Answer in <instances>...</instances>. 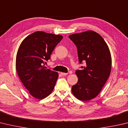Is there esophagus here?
Returning a JSON list of instances; mask_svg holds the SVG:
<instances>
[{"mask_svg": "<svg viewBox=\"0 0 128 128\" xmlns=\"http://www.w3.org/2000/svg\"><path fill=\"white\" fill-rule=\"evenodd\" d=\"M61 74L62 76H66L67 74H68V73H61Z\"/></svg>", "mask_w": 128, "mask_h": 128, "instance_id": "34e87169", "label": "esophagus"}]
</instances>
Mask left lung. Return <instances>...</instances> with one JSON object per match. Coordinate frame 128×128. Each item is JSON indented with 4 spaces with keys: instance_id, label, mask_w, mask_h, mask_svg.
<instances>
[{
    "instance_id": "obj_1",
    "label": "left lung",
    "mask_w": 128,
    "mask_h": 128,
    "mask_svg": "<svg viewBox=\"0 0 128 128\" xmlns=\"http://www.w3.org/2000/svg\"><path fill=\"white\" fill-rule=\"evenodd\" d=\"M69 38L76 46L80 63L86 64L76 71L78 80L72 86V93L81 101L90 100L99 94L110 76V50L104 38L94 31L72 34Z\"/></svg>"
}]
</instances>
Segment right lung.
<instances>
[{
	"label": "right lung",
	"mask_w": 128,
	"mask_h": 128,
	"mask_svg": "<svg viewBox=\"0 0 128 128\" xmlns=\"http://www.w3.org/2000/svg\"><path fill=\"white\" fill-rule=\"evenodd\" d=\"M62 38L59 34L37 31L22 42L16 56V70L20 80L34 98L44 99L54 90L58 73L45 66Z\"/></svg>",
	"instance_id": "1"
}]
</instances>
